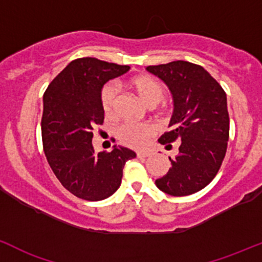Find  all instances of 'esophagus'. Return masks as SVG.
Returning a JSON list of instances; mask_svg holds the SVG:
<instances>
[{"label": "esophagus", "instance_id": "34e87169", "mask_svg": "<svg viewBox=\"0 0 262 262\" xmlns=\"http://www.w3.org/2000/svg\"><path fill=\"white\" fill-rule=\"evenodd\" d=\"M149 156H150L149 152H137V157H138V158H147V157Z\"/></svg>", "mask_w": 262, "mask_h": 262}]
</instances>
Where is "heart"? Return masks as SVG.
<instances>
[{"label":"heart","instance_id":"obj_1","mask_svg":"<svg viewBox=\"0 0 262 262\" xmlns=\"http://www.w3.org/2000/svg\"><path fill=\"white\" fill-rule=\"evenodd\" d=\"M129 86L148 106L158 104L164 96L163 84L149 75L134 76L129 80ZM100 103L105 115L110 117L114 113L115 103H117V88L114 85L106 84L101 89ZM153 133L154 126L148 123H125L118 130V137L124 144L133 148H140L147 143L148 138Z\"/></svg>","mask_w":262,"mask_h":262}]
</instances>
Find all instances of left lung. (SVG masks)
<instances>
[{
	"mask_svg": "<svg viewBox=\"0 0 262 262\" xmlns=\"http://www.w3.org/2000/svg\"><path fill=\"white\" fill-rule=\"evenodd\" d=\"M147 70L166 82L174 110L170 130L158 142L172 148L180 140L176 158L166 176L156 181L164 193L181 197L205 188L219 172L227 149L230 119L226 93L207 70L188 61L148 66Z\"/></svg>",
	"mask_w": 262,
	"mask_h": 262,
	"instance_id": "obj_1",
	"label": "left lung"
}]
</instances>
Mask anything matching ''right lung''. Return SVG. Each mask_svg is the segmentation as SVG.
<instances>
[{
    "instance_id": "1",
    "label": "right lung",
    "mask_w": 262,
    "mask_h": 262,
    "mask_svg": "<svg viewBox=\"0 0 262 262\" xmlns=\"http://www.w3.org/2000/svg\"><path fill=\"white\" fill-rule=\"evenodd\" d=\"M129 69L81 57L66 66L43 94L41 133L46 159L60 183L82 200L112 196L122 183L125 162L137 156L122 145L95 153L92 143L93 129L104 120L101 89Z\"/></svg>"
}]
</instances>
